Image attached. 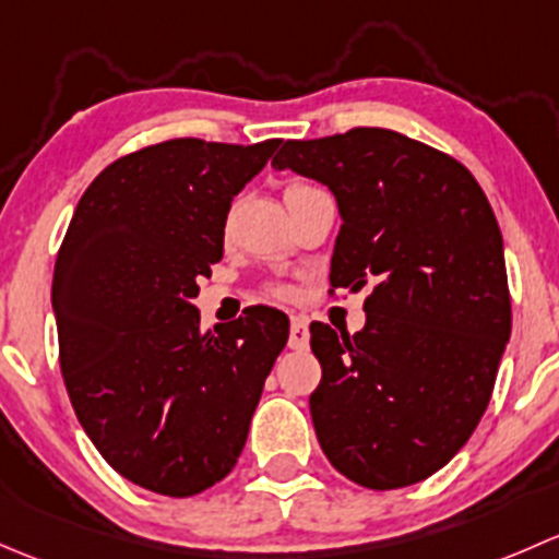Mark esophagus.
I'll return each mask as SVG.
<instances>
[{"label":"esophagus","mask_w":559,"mask_h":559,"mask_svg":"<svg viewBox=\"0 0 559 559\" xmlns=\"http://www.w3.org/2000/svg\"><path fill=\"white\" fill-rule=\"evenodd\" d=\"M287 347L290 349L309 347V325H307V318H301V314H293L290 318V336H287Z\"/></svg>","instance_id":"obj_1"}]
</instances>
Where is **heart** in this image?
<instances>
[{
    "instance_id": "heart-1",
    "label": "heart",
    "mask_w": 559,
    "mask_h": 559,
    "mask_svg": "<svg viewBox=\"0 0 559 559\" xmlns=\"http://www.w3.org/2000/svg\"><path fill=\"white\" fill-rule=\"evenodd\" d=\"M301 188H309V186H304V182H296V186H287V191H301ZM274 296L287 298V296H290V290H285V287H274Z\"/></svg>"
}]
</instances>
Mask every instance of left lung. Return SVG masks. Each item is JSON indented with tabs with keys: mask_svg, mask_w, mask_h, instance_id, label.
<instances>
[{
	"mask_svg": "<svg viewBox=\"0 0 559 559\" xmlns=\"http://www.w3.org/2000/svg\"><path fill=\"white\" fill-rule=\"evenodd\" d=\"M272 166L336 195L331 293L371 285L364 331L309 325L322 452L368 490L417 485L471 439L511 336L490 201L460 160L390 129L287 140Z\"/></svg>",
	"mask_w": 559,
	"mask_h": 559,
	"instance_id": "8db88e82",
	"label": "left lung"
}]
</instances>
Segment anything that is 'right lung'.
Masks as SVG:
<instances>
[{
    "mask_svg": "<svg viewBox=\"0 0 559 559\" xmlns=\"http://www.w3.org/2000/svg\"><path fill=\"white\" fill-rule=\"evenodd\" d=\"M280 140L186 136L112 160L88 186L53 272L59 364L102 457L145 490L188 498L231 474L287 344L272 307L199 331L195 280L223 258L231 201Z\"/></svg>",
    "mask_w": 559,
    "mask_h": 559,
    "instance_id": "1",
    "label": "right lung"
}]
</instances>
